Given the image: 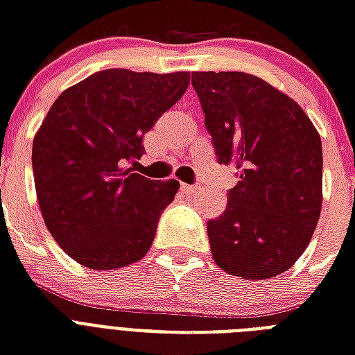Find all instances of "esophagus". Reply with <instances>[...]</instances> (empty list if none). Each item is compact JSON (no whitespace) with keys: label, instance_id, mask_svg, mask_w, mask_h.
Returning a JSON list of instances; mask_svg holds the SVG:
<instances>
[{"label":"esophagus","instance_id":"obj_1","mask_svg":"<svg viewBox=\"0 0 355 355\" xmlns=\"http://www.w3.org/2000/svg\"><path fill=\"white\" fill-rule=\"evenodd\" d=\"M180 189H182L184 193H191V191H195V189H197V186H191V184H182V186H180Z\"/></svg>","mask_w":355,"mask_h":355}]
</instances>
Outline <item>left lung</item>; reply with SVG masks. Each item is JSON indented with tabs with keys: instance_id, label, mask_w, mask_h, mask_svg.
I'll return each mask as SVG.
<instances>
[{
	"instance_id": "obj_1",
	"label": "left lung",
	"mask_w": 355,
	"mask_h": 355,
	"mask_svg": "<svg viewBox=\"0 0 355 355\" xmlns=\"http://www.w3.org/2000/svg\"><path fill=\"white\" fill-rule=\"evenodd\" d=\"M219 164L239 180L227 208L208 221L216 263L245 280L293 267L311 241L322 208V144L317 128L284 92L243 71H193Z\"/></svg>"
}]
</instances>
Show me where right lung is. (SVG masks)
<instances>
[{"mask_svg":"<svg viewBox=\"0 0 355 355\" xmlns=\"http://www.w3.org/2000/svg\"><path fill=\"white\" fill-rule=\"evenodd\" d=\"M189 71L103 69L64 90L33 139V173L47 230L77 263L112 270L138 261L178 180L134 173L145 132L184 96Z\"/></svg>","mask_w":355,"mask_h":355,"instance_id":"add662e5","label":"right lung"}]
</instances>
